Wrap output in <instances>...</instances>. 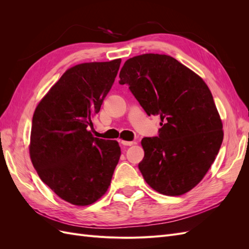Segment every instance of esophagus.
<instances>
[{
  "mask_svg": "<svg viewBox=\"0 0 249 249\" xmlns=\"http://www.w3.org/2000/svg\"><path fill=\"white\" fill-rule=\"evenodd\" d=\"M122 144L124 146H131L133 144H135V142L133 141H122Z\"/></svg>",
  "mask_w": 249,
  "mask_h": 249,
  "instance_id": "1",
  "label": "esophagus"
}]
</instances>
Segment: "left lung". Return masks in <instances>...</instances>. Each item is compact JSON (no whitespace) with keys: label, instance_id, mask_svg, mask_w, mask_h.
<instances>
[{"label":"left lung","instance_id":"obj_1","mask_svg":"<svg viewBox=\"0 0 249 249\" xmlns=\"http://www.w3.org/2000/svg\"><path fill=\"white\" fill-rule=\"evenodd\" d=\"M119 78L148 116L161 118L158 136L141 141L144 158L138 167L145 182L169 196L191 190L213 164L223 140L209 87L177 59L159 54L126 60Z\"/></svg>","mask_w":249,"mask_h":249}]
</instances>
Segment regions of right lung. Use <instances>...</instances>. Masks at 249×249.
I'll return each mask as SVG.
<instances>
[{
    "instance_id": "1",
    "label": "right lung",
    "mask_w": 249,
    "mask_h": 249,
    "mask_svg": "<svg viewBox=\"0 0 249 249\" xmlns=\"http://www.w3.org/2000/svg\"><path fill=\"white\" fill-rule=\"evenodd\" d=\"M122 60L67 70L36 107L30 157L42 182L76 206L101 198L120 157L117 141L93 137L89 127L115 81Z\"/></svg>"
}]
</instances>
